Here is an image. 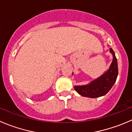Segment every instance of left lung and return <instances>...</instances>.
Instances as JSON below:
<instances>
[{
    "mask_svg": "<svg viewBox=\"0 0 132 132\" xmlns=\"http://www.w3.org/2000/svg\"><path fill=\"white\" fill-rule=\"evenodd\" d=\"M110 52L113 55V61L109 70L101 77L93 80L88 85L75 86V91L82 96L97 98L106 94L115 84L118 75L117 58L112 48Z\"/></svg>",
    "mask_w": 132,
    "mask_h": 132,
    "instance_id": "obj_1",
    "label": "left lung"
}]
</instances>
